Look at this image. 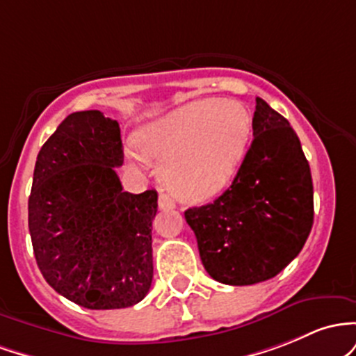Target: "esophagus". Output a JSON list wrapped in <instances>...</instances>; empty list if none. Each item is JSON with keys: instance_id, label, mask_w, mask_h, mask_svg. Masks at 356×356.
<instances>
[{"instance_id": "esophagus-1", "label": "esophagus", "mask_w": 356, "mask_h": 356, "mask_svg": "<svg viewBox=\"0 0 356 356\" xmlns=\"http://www.w3.org/2000/svg\"><path fill=\"white\" fill-rule=\"evenodd\" d=\"M158 207L161 210H171V209H175V203L171 202V198L168 197V195H165V193H159V197H158Z\"/></svg>"}]
</instances>
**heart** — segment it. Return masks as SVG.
Listing matches in <instances>:
<instances>
[{
	"label": "heart",
	"mask_w": 356,
	"mask_h": 356,
	"mask_svg": "<svg viewBox=\"0 0 356 356\" xmlns=\"http://www.w3.org/2000/svg\"><path fill=\"white\" fill-rule=\"evenodd\" d=\"M252 134V115L235 101L202 99L178 107L136 136L158 177L183 202H205L229 186Z\"/></svg>",
	"instance_id": "b5f03b06"
}]
</instances>
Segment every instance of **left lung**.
Instances as JSON below:
<instances>
[{"label": "left lung", "mask_w": 356, "mask_h": 356, "mask_svg": "<svg viewBox=\"0 0 356 356\" xmlns=\"http://www.w3.org/2000/svg\"><path fill=\"white\" fill-rule=\"evenodd\" d=\"M254 139L237 177L209 205L185 211L215 281L250 286L281 273L313 227V179L286 118L255 99Z\"/></svg>", "instance_id": "left-lung-1"}]
</instances>
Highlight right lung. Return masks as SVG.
<instances>
[{
    "label": "right lung",
    "instance_id": "obj_1",
    "mask_svg": "<svg viewBox=\"0 0 356 356\" xmlns=\"http://www.w3.org/2000/svg\"><path fill=\"white\" fill-rule=\"evenodd\" d=\"M122 161L118 121L81 111L63 119L35 163L28 229L38 269L87 309L138 305L153 281L158 193L122 190Z\"/></svg>",
    "mask_w": 356,
    "mask_h": 356
}]
</instances>
